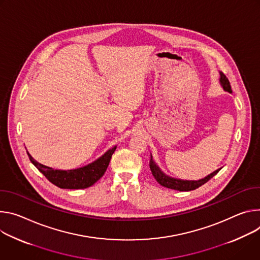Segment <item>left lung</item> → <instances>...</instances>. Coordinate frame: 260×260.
Segmentation results:
<instances>
[{
  "instance_id": "obj_1",
  "label": "left lung",
  "mask_w": 260,
  "mask_h": 260,
  "mask_svg": "<svg viewBox=\"0 0 260 260\" xmlns=\"http://www.w3.org/2000/svg\"><path fill=\"white\" fill-rule=\"evenodd\" d=\"M220 83L222 85V88L224 89V91H226L228 93H233L232 86H230V82H229L228 78L222 72H220ZM150 168L152 171V175L154 176L156 181L161 186L169 188V189L178 190V191H191V190H195V189L199 188L200 186H203L204 184L209 182L214 176H216L219 172V170L221 169V168H219V169L215 170L214 172H212L211 175H209L205 179H201L198 181H186V180L175 179V178H170L164 174V172L159 168V166L154 162L152 155H151V160H150Z\"/></svg>"
}]
</instances>
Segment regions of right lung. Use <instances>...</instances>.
<instances>
[{
  "instance_id": "obj_1",
  "label": "right lung",
  "mask_w": 260,
  "mask_h": 260,
  "mask_svg": "<svg viewBox=\"0 0 260 260\" xmlns=\"http://www.w3.org/2000/svg\"><path fill=\"white\" fill-rule=\"evenodd\" d=\"M115 149L117 147H113L96 161L88 165L70 170H59L45 166L34 160L30 154L26 153L31 162L38 168V170L56 187L62 189H84L94 185L104 175Z\"/></svg>"
}]
</instances>
